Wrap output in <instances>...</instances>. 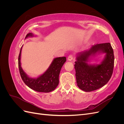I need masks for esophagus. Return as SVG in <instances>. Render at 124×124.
Wrapping results in <instances>:
<instances>
[{"mask_svg": "<svg viewBox=\"0 0 124 124\" xmlns=\"http://www.w3.org/2000/svg\"><path fill=\"white\" fill-rule=\"evenodd\" d=\"M73 59V56L72 55H70L68 57V60L69 61H71Z\"/></svg>", "mask_w": 124, "mask_h": 124, "instance_id": "34e87169", "label": "esophagus"}]
</instances>
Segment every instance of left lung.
<instances>
[{
  "label": "left lung",
  "instance_id": "8db88e82",
  "mask_svg": "<svg viewBox=\"0 0 124 124\" xmlns=\"http://www.w3.org/2000/svg\"><path fill=\"white\" fill-rule=\"evenodd\" d=\"M105 54L104 59L99 64L89 62L93 57ZM74 68L77 85L82 91L89 92L106 85L113 73L114 56L110 43L97 44L88 50L77 54Z\"/></svg>",
  "mask_w": 124,
  "mask_h": 124
}]
</instances>
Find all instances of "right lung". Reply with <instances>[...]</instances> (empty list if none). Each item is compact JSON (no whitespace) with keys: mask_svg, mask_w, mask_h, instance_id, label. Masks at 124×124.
I'll return each mask as SVG.
<instances>
[{"mask_svg":"<svg viewBox=\"0 0 124 124\" xmlns=\"http://www.w3.org/2000/svg\"><path fill=\"white\" fill-rule=\"evenodd\" d=\"M35 36L32 33H29L25 39ZM22 46L18 56V68L22 79L27 86L38 92L49 93L57 87L59 84V76L63 65L66 61V57H60L55 58L52 61L46 71L37 78L28 76L21 67V56Z\"/></svg>","mask_w":124,"mask_h":124,"instance_id":"right-lung-1","label":"right lung"}]
</instances>
